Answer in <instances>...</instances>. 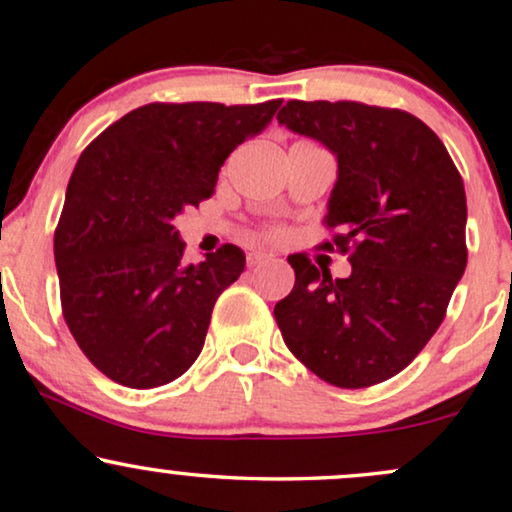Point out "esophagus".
Instances as JSON below:
<instances>
[{"instance_id":"obj_1","label":"esophagus","mask_w":512,"mask_h":512,"mask_svg":"<svg viewBox=\"0 0 512 512\" xmlns=\"http://www.w3.org/2000/svg\"><path fill=\"white\" fill-rule=\"evenodd\" d=\"M266 262H271V255H266V253H248V266L250 269H257V266H262V264H266Z\"/></svg>"}]
</instances>
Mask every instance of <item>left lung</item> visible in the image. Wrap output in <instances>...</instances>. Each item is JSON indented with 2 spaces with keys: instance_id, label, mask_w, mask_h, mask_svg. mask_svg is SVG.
<instances>
[{
  "instance_id": "obj_1",
  "label": "left lung",
  "mask_w": 512,
  "mask_h": 512,
  "mask_svg": "<svg viewBox=\"0 0 512 512\" xmlns=\"http://www.w3.org/2000/svg\"><path fill=\"white\" fill-rule=\"evenodd\" d=\"M278 122L338 160L322 248L350 255L331 278L290 255L294 287L273 315L301 364L329 385L383 383L441 327L466 269V192L443 141L420 118L362 102L290 99Z\"/></svg>"
}]
</instances>
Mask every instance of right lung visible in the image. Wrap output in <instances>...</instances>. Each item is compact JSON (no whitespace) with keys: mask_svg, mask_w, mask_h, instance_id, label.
<instances>
[{"mask_svg":"<svg viewBox=\"0 0 512 512\" xmlns=\"http://www.w3.org/2000/svg\"><path fill=\"white\" fill-rule=\"evenodd\" d=\"M280 104H146L78 157L55 264L71 336L106 378L150 390L199 357L215 301L246 269V255L225 243L183 264L174 218L211 197L229 153L262 132Z\"/></svg>","mask_w":512,"mask_h":512,"instance_id":"1","label":"right lung"}]
</instances>
